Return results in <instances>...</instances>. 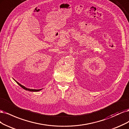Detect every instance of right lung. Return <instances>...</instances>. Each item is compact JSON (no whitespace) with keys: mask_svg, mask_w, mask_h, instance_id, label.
I'll return each mask as SVG.
<instances>
[{"mask_svg":"<svg viewBox=\"0 0 129 129\" xmlns=\"http://www.w3.org/2000/svg\"><path fill=\"white\" fill-rule=\"evenodd\" d=\"M16 81V82L17 83V84L20 86V87H21L22 88H23V89H25V90H28V91H30V92H38V91H40V90H41V89H29V88H26V87H25L24 86H23V85H21L20 83H19L18 82H17L16 81Z\"/></svg>","mask_w":129,"mask_h":129,"instance_id":"obj_1","label":"right lung"}]
</instances>
